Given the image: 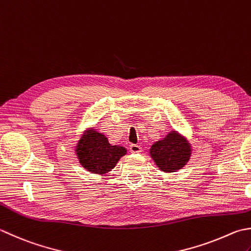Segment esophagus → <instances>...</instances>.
Masks as SVG:
<instances>
[{"mask_svg":"<svg viewBox=\"0 0 251 251\" xmlns=\"http://www.w3.org/2000/svg\"><path fill=\"white\" fill-rule=\"evenodd\" d=\"M129 149H130L131 153H140V152L142 151V148L138 145H130Z\"/></svg>","mask_w":251,"mask_h":251,"instance_id":"34e87169","label":"esophagus"}]
</instances>
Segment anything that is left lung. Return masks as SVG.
Listing matches in <instances>:
<instances>
[{
  "instance_id": "left-lung-1",
  "label": "left lung",
  "mask_w": 251,
  "mask_h": 251,
  "mask_svg": "<svg viewBox=\"0 0 251 251\" xmlns=\"http://www.w3.org/2000/svg\"><path fill=\"white\" fill-rule=\"evenodd\" d=\"M149 153L160 171L173 173L188 163L193 154V147L184 135L173 129L163 139L154 142Z\"/></svg>"
}]
</instances>
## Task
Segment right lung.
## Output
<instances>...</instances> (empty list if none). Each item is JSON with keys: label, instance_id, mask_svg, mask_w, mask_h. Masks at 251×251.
Instances as JSON below:
<instances>
[{"label": "right lung", "instance_id": "1", "mask_svg": "<svg viewBox=\"0 0 251 251\" xmlns=\"http://www.w3.org/2000/svg\"><path fill=\"white\" fill-rule=\"evenodd\" d=\"M74 150L82 168L98 175L109 173L127 153L126 148L112 146L107 137L95 127H88L82 131Z\"/></svg>", "mask_w": 251, "mask_h": 251}]
</instances>
